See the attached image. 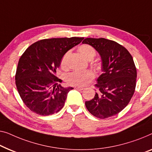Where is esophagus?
Segmentation results:
<instances>
[{"instance_id":"34e87169","label":"esophagus","mask_w":152,"mask_h":152,"mask_svg":"<svg viewBox=\"0 0 152 152\" xmlns=\"http://www.w3.org/2000/svg\"><path fill=\"white\" fill-rule=\"evenodd\" d=\"M75 88L77 89V90H80V91H82V90L83 89V87H80V86H77Z\"/></svg>"}]
</instances>
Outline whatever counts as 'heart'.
Here are the masks:
<instances>
[{
    "label": "heart",
    "instance_id": "b5f03b06",
    "mask_svg": "<svg viewBox=\"0 0 152 152\" xmlns=\"http://www.w3.org/2000/svg\"><path fill=\"white\" fill-rule=\"evenodd\" d=\"M79 52L83 58L86 60L93 59L95 56V50L91 45H82L79 47ZM71 54V51L66 52L60 61V65L62 69H65L67 67L68 59ZM94 77L93 72L90 71H73L70 72L66 76V81L69 85L75 86H84L88 84L93 80Z\"/></svg>",
    "mask_w": 152,
    "mask_h": 152
}]
</instances>
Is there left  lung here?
Segmentation results:
<instances>
[{
  "label": "left lung",
  "instance_id": "obj_1",
  "mask_svg": "<svg viewBox=\"0 0 152 152\" xmlns=\"http://www.w3.org/2000/svg\"><path fill=\"white\" fill-rule=\"evenodd\" d=\"M88 44L99 53L103 73L95 87L92 99L85 102L88 110L99 118H106L122 111L131 100L136 88V69L133 58L124 47L105 38H86Z\"/></svg>",
  "mask_w": 152,
  "mask_h": 152
}]
</instances>
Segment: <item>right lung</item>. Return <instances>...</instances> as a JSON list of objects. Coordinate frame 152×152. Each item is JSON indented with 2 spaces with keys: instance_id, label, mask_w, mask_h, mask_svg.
<instances>
[{
  "instance_id": "1",
  "label": "right lung",
  "mask_w": 152,
  "mask_h": 152,
  "mask_svg": "<svg viewBox=\"0 0 152 152\" xmlns=\"http://www.w3.org/2000/svg\"><path fill=\"white\" fill-rule=\"evenodd\" d=\"M83 38L44 39L28 47L20 58L15 76L18 93L34 113L49 116L64 107L72 87L64 88L56 77L64 54Z\"/></svg>"
}]
</instances>
